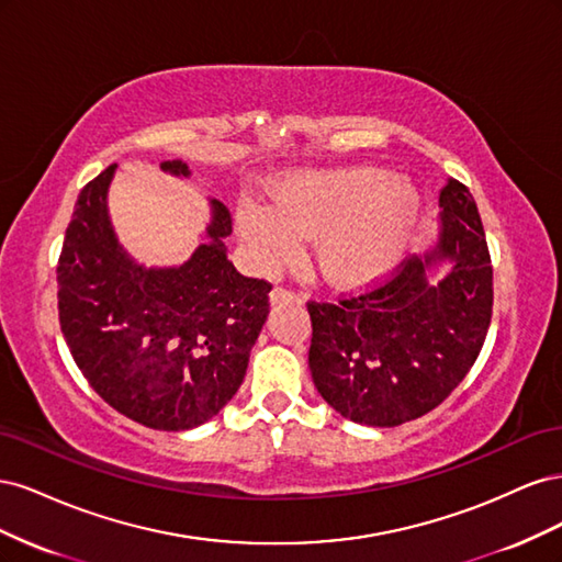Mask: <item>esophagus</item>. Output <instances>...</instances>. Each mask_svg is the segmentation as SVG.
<instances>
[{"mask_svg":"<svg viewBox=\"0 0 562 562\" xmlns=\"http://www.w3.org/2000/svg\"><path fill=\"white\" fill-rule=\"evenodd\" d=\"M269 302L271 304H283V302H302V295H297V293H293V291H285V288H274V291H271V295H269Z\"/></svg>","mask_w":562,"mask_h":562,"instance_id":"esophagus-1","label":"esophagus"}]
</instances>
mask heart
Listing matches in <instances>:
<instances>
[{"label": "heart", "instance_id": "1", "mask_svg": "<svg viewBox=\"0 0 562 562\" xmlns=\"http://www.w3.org/2000/svg\"><path fill=\"white\" fill-rule=\"evenodd\" d=\"M422 199L415 187L375 166L295 171L271 184L269 203L236 209V232L260 269L274 271L312 239L323 281L361 288L396 269L413 241Z\"/></svg>", "mask_w": 562, "mask_h": 562}]
</instances>
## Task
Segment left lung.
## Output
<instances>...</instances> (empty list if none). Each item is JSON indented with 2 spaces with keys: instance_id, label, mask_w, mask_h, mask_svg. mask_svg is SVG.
Here are the masks:
<instances>
[{
  "instance_id": "1",
  "label": "left lung",
  "mask_w": 562,
  "mask_h": 562,
  "mask_svg": "<svg viewBox=\"0 0 562 562\" xmlns=\"http://www.w3.org/2000/svg\"><path fill=\"white\" fill-rule=\"evenodd\" d=\"M438 234L375 291L310 302L312 380L333 411L398 427L443 403L479 359L492 316V265L479 209L448 178ZM451 267L438 282V263Z\"/></svg>"
}]
</instances>
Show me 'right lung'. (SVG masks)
Returning a JSON list of instances; mask_svg holds the SVG:
<instances>
[{
  "instance_id": "1",
  "label": "right lung",
  "mask_w": 562,
  "mask_h": 562,
  "mask_svg": "<svg viewBox=\"0 0 562 562\" xmlns=\"http://www.w3.org/2000/svg\"><path fill=\"white\" fill-rule=\"evenodd\" d=\"M159 166L192 176L180 159ZM114 173L116 164L83 187L67 225L56 269L60 330L83 378L114 411L149 429H194L239 391L271 285L227 260L232 215L215 199L190 260L135 262L108 211Z\"/></svg>"
}]
</instances>
